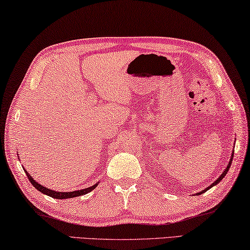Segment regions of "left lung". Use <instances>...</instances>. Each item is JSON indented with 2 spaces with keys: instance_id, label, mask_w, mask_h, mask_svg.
Wrapping results in <instances>:
<instances>
[{
  "instance_id": "left-lung-1",
  "label": "left lung",
  "mask_w": 250,
  "mask_h": 250,
  "mask_svg": "<svg viewBox=\"0 0 250 250\" xmlns=\"http://www.w3.org/2000/svg\"><path fill=\"white\" fill-rule=\"evenodd\" d=\"M231 161H232V158H231V159H230V161H229V165L227 166V168H226V170H225V171L223 172V173H221V176L219 177V178H218V179L215 181V182H213V184L212 185H210V186H209V187L208 188H206L205 190H204V191L203 192H205L206 191V190H208V189H210L211 187H213V186H215V185H217L218 184V182H220L221 180H223L224 179V177L226 176V173H227L228 172V170H229V167H230V166H231ZM203 192H199V195H201V193H203Z\"/></svg>"
}]
</instances>
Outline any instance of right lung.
I'll return each mask as SVG.
<instances>
[{
  "label": "right lung",
  "instance_id": "right-lung-1",
  "mask_svg": "<svg viewBox=\"0 0 250 250\" xmlns=\"http://www.w3.org/2000/svg\"><path fill=\"white\" fill-rule=\"evenodd\" d=\"M25 171V170H24ZM27 178H29V180L31 181V184H32L35 188H37L39 191H41L42 193H44V195H47L52 198H55V199H66V198H73V197H78V196H82V195H85V193H88L90 191H92V190L97 187V185L92 186V187H89V188H85V189H81V190H77V191H70V192H60V191H54V190H51V189H47L45 187H43L42 185L38 184L37 181H34L32 179V177L30 176V173L25 171Z\"/></svg>",
  "mask_w": 250,
  "mask_h": 250
}]
</instances>
